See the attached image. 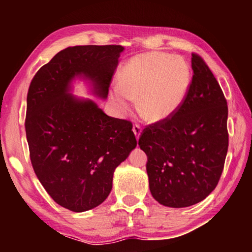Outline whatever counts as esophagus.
Here are the masks:
<instances>
[{"mask_svg": "<svg viewBox=\"0 0 252 252\" xmlns=\"http://www.w3.org/2000/svg\"><path fill=\"white\" fill-rule=\"evenodd\" d=\"M132 130H133V133L135 135V139L139 140L140 134H141V126H140L139 125H134L133 127H132Z\"/></svg>", "mask_w": 252, "mask_h": 252, "instance_id": "obj_1", "label": "esophagus"}]
</instances>
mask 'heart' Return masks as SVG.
Wrapping results in <instances>:
<instances>
[{
    "mask_svg": "<svg viewBox=\"0 0 252 252\" xmlns=\"http://www.w3.org/2000/svg\"><path fill=\"white\" fill-rule=\"evenodd\" d=\"M121 84L112 91V100L121 111H129L140 99V112L151 121L169 118L185 100L190 70L185 60L174 55L151 52L138 55L121 72Z\"/></svg>",
    "mask_w": 252,
    "mask_h": 252,
    "instance_id": "obj_1",
    "label": "heart"
}]
</instances>
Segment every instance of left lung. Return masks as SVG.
I'll list each match as a JSON object with an SVG mask.
<instances>
[{
    "instance_id": "obj_1",
    "label": "left lung",
    "mask_w": 252,
    "mask_h": 252,
    "mask_svg": "<svg viewBox=\"0 0 252 252\" xmlns=\"http://www.w3.org/2000/svg\"><path fill=\"white\" fill-rule=\"evenodd\" d=\"M191 66L192 81L177 112L147 126L139 139L152 197L171 208L206 199L218 185L228 151L223 92L198 54L192 53Z\"/></svg>"
}]
</instances>
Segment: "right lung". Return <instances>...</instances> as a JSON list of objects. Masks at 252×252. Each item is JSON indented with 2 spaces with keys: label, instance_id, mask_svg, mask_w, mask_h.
<instances>
[{
  "label": "right lung",
  "instance_id": "add662e5",
  "mask_svg": "<svg viewBox=\"0 0 252 252\" xmlns=\"http://www.w3.org/2000/svg\"><path fill=\"white\" fill-rule=\"evenodd\" d=\"M125 48L69 46L34 75L27 97L25 132L32 167L60 206L88 211L108 198L114 170L136 147L130 121L106 114L94 101L71 93L75 79L106 99Z\"/></svg>",
  "mask_w": 252,
  "mask_h": 252
}]
</instances>
